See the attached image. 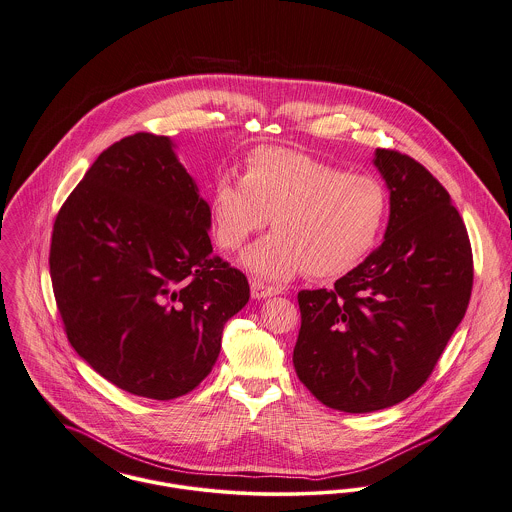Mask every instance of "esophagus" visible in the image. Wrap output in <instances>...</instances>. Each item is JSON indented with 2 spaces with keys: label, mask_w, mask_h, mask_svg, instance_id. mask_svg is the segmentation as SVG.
Wrapping results in <instances>:
<instances>
[{
  "label": "esophagus",
  "mask_w": 512,
  "mask_h": 512,
  "mask_svg": "<svg viewBox=\"0 0 512 512\" xmlns=\"http://www.w3.org/2000/svg\"><path fill=\"white\" fill-rule=\"evenodd\" d=\"M250 291H252V297L254 299H266V297H272V295H279L281 293V287H275V285H268L260 279H252L250 281Z\"/></svg>",
  "instance_id": "obj_1"
}]
</instances>
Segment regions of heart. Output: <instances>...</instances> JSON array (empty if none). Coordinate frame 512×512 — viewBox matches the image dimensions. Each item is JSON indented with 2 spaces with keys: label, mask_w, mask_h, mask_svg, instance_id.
<instances>
[{
  "label": "heart",
  "mask_w": 512,
  "mask_h": 512,
  "mask_svg": "<svg viewBox=\"0 0 512 512\" xmlns=\"http://www.w3.org/2000/svg\"><path fill=\"white\" fill-rule=\"evenodd\" d=\"M209 211L215 239L237 250L260 233L272 215V235L242 256L262 279L301 272L332 279L363 262L380 239L388 215L384 186L305 153L258 147L246 157L244 176L217 178Z\"/></svg>",
  "instance_id": "b5f03b06"
}]
</instances>
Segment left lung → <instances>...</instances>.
Returning <instances> with one entry per match:
<instances>
[{"label":"left lung","instance_id":"1","mask_svg":"<svg viewBox=\"0 0 512 512\" xmlns=\"http://www.w3.org/2000/svg\"><path fill=\"white\" fill-rule=\"evenodd\" d=\"M375 165L390 188L384 242L332 289L297 295V376L347 413L390 408L427 382L474 285L470 237L443 184L396 149H376Z\"/></svg>","mask_w":512,"mask_h":512}]
</instances>
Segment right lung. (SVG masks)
<instances>
[{"label":"right lung","instance_id":"right-lung-1","mask_svg":"<svg viewBox=\"0 0 512 512\" xmlns=\"http://www.w3.org/2000/svg\"><path fill=\"white\" fill-rule=\"evenodd\" d=\"M209 205L169 137L106 147L62 204L50 242L71 347L108 382L174 400L211 373L246 275L213 254Z\"/></svg>","mask_w":512,"mask_h":512}]
</instances>
